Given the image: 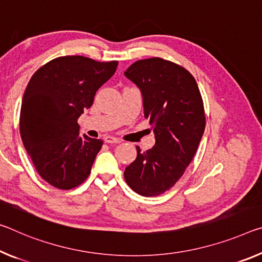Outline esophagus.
Segmentation results:
<instances>
[{"label":"esophagus","mask_w":262,"mask_h":262,"mask_svg":"<svg viewBox=\"0 0 262 262\" xmlns=\"http://www.w3.org/2000/svg\"><path fill=\"white\" fill-rule=\"evenodd\" d=\"M105 142L106 143H120L121 142V140L118 139V138H114V136H105Z\"/></svg>","instance_id":"34e87169"}]
</instances>
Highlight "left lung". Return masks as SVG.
<instances>
[{
    "label": "left lung",
    "instance_id": "obj_1",
    "mask_svg": "<svg viewBox=\"0 0 262 262\" xmlns=\"http://www.w3.org/2000/svg\"><path fill=\"white\" fill-rule=\"evenodd\" d=\"M139 87L155 146L124 169L127 184L141 196L165 192L183 176L205 129L201 92L188 70L162 58L135 61L124 72Z\"/></svg>",
    "mask_w": 262,
    "mask_h": 262
}]
</instances>
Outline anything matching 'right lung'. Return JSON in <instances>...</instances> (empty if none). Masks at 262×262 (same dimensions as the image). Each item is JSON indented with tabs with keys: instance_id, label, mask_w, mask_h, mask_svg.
<instances>
[{
	"instance_id": "right-lung-1",
	"label": "right lung",
	"mask_w": 262,
	"mask_h": 262,
	"mask_svg": "<svg viewBox=\"0 0 262 262\" xmlns=\"http://www.w3.org/2000/svg\"><path fill=\"white\" fill-rule=\"evenodd\" d=\"M116 68L115 60L64 56L31 77L20 107L19 132L37 172L50 185L70 190L89 177L103 142L79 134L78 119Z\"/></svg>"
}]
</instances>
